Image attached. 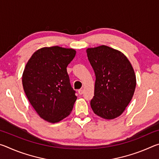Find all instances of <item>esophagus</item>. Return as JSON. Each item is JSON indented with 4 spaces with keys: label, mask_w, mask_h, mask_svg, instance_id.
<instances>
[{
    "label": "esophagus",
    "mask_w": 159,
    "mask_h": 159,
    "mask_svg": "<svg viewBox=\"0 0 159 159\" xmlns=\"http://www.w3.org/2000/svg\"><path fill=\"white\" fill-rule=\"evenodd\" d=\"M83 93H84V90H83V89H80V90H79V95H83Z\"/></svg>",
    "instance_id": "esophagus-1"
}]
</instances>
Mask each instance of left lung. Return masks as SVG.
Listing matches in <instances>:
<instances>
[{
	"label": "left lung",
	"mask_w": 159,
	"mask_h": 159,
	"mask_svg": "<svg viewBox=\"0 0 159 159\" xmlns=\"http://www.w3.org/2000/svg\"><path fill=\"white\" fill-rule=\"evenodd\" d=\"M86 52L96 77L91 108L99 117L114 119L123 114L134 95L133 66L123 52L107 45L88 48Z\"/></svg>",
	"instance_id": "8db88e82"
}]
</instances>
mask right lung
<instances>
[{"label":"right lung","instance_id":"right-lung-1","mask_svg":"<svg viewBox=\"0 0 159 159\" xmlns=\"http://www.w3.org/2000/svg\"><path fill=\"white\" fill-rule=\"evenodd\" d=\"M76 51L60 46L44 47L35 52L26 64L22 85L29 102L39 116L56 123L68 116L77 97L66 67Z\"/></svg>","mask_w":159,"mask_h":159}]
</instances>
